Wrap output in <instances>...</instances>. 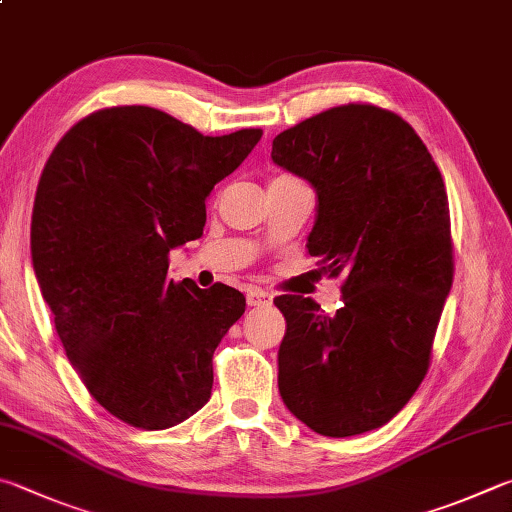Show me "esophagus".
Listing matches in <instances>:
<instances>
[{
    "label": "esophagus",
    "mask_w": 512,
    "mask_h": 512,
    "mask_svg": "<svg viewBox=\"0 0 512 512\" xmlns=\"http://www.w3.org/2000/svg\"><path fill=\"white\" fill-rule=\"evenodd\" d=\"M248 306H271L273 304V295L262 291V288H250L246 295Z\"/></svg>",
    "instance_id": "esophagus-1"
}]
</instances>
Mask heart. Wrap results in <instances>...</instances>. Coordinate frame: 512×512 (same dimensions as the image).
<instances>
[{
	"label": "heart",
	"instance_id": "1",
	"mask_svg": "<svg viewBox=\"0 0 512 512\" xmlns=\"http://www.w3.org/2000/svg\"><path fill=\"white\" fill-rule=\"evenodd\" d=\"M277 179H286V176H277Z\"/></svg>",
	"mask_w": 512,
	"mask_h": 512
}]
</instances>
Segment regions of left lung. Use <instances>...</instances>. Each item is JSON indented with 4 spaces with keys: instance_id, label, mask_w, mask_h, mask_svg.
<instances>
[{
    "instance_id": "1",
    "label": "left lung",
    "mask_w": 512,
    "mask_h": 512,
    "mask_svg": "<svg viewBox=\"0 0 512 512\" xmlns=\"http://www.w3.org/2000/svg\"><path fill=\"white\" fill-rule=\"evenodd\" d=\"M271 156L315 188L306 248L331 277L345 275L336 315L311 297H275L286 318L282 401L333 439L376 430L423 383L452 286L443 176L410 123L358 102L277 134Z\"/></svg>"
}]
</instances>
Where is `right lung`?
Listing matches in <instances>:
<instances>
[{
    "label": "right lung",
    "mask_w": 512,
    "mask_h": 512,
    "mask_svg": "<svg viewBox=\"0 0 512 512\" xmlns=\"http://www.w3.org/2000/svg\"><path fill=\"white\" fill-rule=\"evenodd\" d=\"M259 138L109 107L73 125L44 165L31 221L37 284L80 380L127 425L165 430L208 403L212 353L246 297L167 280V255L203 235L208 194Z\"/></svg>",
    "instance_id": "obj_1"
}]
</instances>
